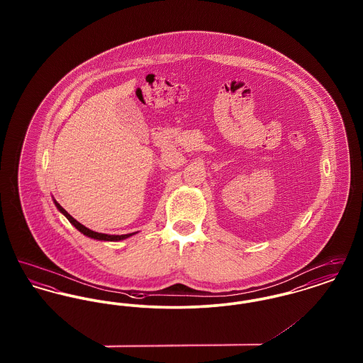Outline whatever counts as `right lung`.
<instances>
[{"label":"right lung","mask_w":363,"mask_h":363,"mask_svg":"<svg viewBox=\"0 0 363 363\" xmlns=\"http://www.w3.org/2000/svg\"><path fill=\"white\" fill-rule=\"evenodd\" d=\"M54 204H55V207L58 208V211H60L61 213H64V216L69 220L72 225H74L82 234H84V235L89 237V238H94V240H98V241H121V240H126V238H129V237H132V235L136 234V233H132V234H123V235H108V234H102V233L92 231V230L86 228V225L79 223L76 219H73L69 213H68L64 208L61 207L55 200H54Z\"/></svg>","instance_id":"right-lung-1"}]
</instances>
